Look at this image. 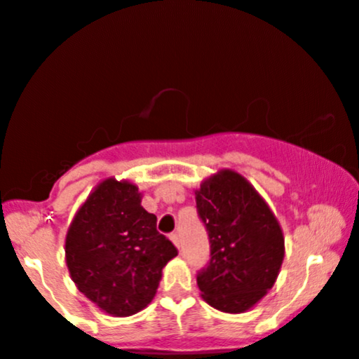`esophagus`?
<instances>
[{
    "label": "esophagus",
    "mask_w": 359,
    "mask_h": 359,
    "mask_svg": "<svg viewBox=\"0 0 359 359\" xmlns=\"http://www.w3.org/2000/svg\"><path fill=\"white\" fill-rule=\"evenodd\" d=\"M170 241L174 243V245H175L177 248H180V238H179V235H177V233H172V235H170Z\"/></svg>",
    "instance_id": "obj_1"
}]
</instances>
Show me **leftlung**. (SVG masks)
<instances>
[{
	"label": "left lung",
	"mask_w": 359,
	"mask_h": 359,
	"mask_svg": "<svg viewBox=\"0 0 359 359\" xmlns=\"http://www.w3.org/2000/svg\"><path fill=\"white\" fill-rule=\"evenodd\" d=\"M210 238V262L197 284L208 305L243 313L264 297L284 261V233L269 205L236 170L219 169L195 190Z\"/></svg>",
	"instance_id": "left-lung-1"
}]
</instances>
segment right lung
<instances>
[{
  "label": "right lung",
  "mask_w": 359,
  "mask_h": 359,
  "mask_svg": "<svg viewBox=\"0 0 359 359\" xmlns=\"http://www.w3.org/2000/svg\"><path fill=\"white\" fill-rule=\"evenodd\" d=\"M130 180L108 177L76 210L65 236V262L76 289L104 313L130 317L152 302L162 269L177 250L156 229Z\"/></svg>",
  "instance_id": "1"
}]
</instances>
